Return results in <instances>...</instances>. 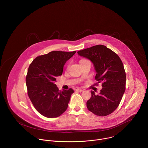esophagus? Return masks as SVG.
Here are the masks:
<instances>
[{"instance_id":"34e87169","label":"esophagus","mask_w":148,"mask_h":148,"mask_svg":"<svg viewBox=\"0 0 148 148\" xmlns=\"http://www.w3.org/2000/svg\"><path fill=\"white\" fill-rule=\"evenodd\" d=\"M76 90H77V91H78V92H83V91H84V90H83V89H79V88L77 89H76Z\"/></svg>"}]
</instances>
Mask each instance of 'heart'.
Wrapping results in <instances>:
<instances>
[{
	"instance_id": "1",
	"label": "heart",
	"mask_w": 148,
	"mask_h": 148,
	"mask_svg": "<svg viewBox=\"0 0 148 148\" xmlns=\"http://www.w3.org/2000/svg\"><path fill=\"white\" fill-rule=\"evenodd\" d=\"M82 60H84V59H83V60H81L80 62H81V61H82Z\"/></svg>"
}]
</instances>
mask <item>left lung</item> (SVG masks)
<instances>
[{"instance_id":"8db88e82","label":"left lung","mask_w":148,"mask_h":148,"mask_svg":"<svg viewBox=\"0 0 148 148\" xmlns=\"http://www.w3.org/2000/svg\"><path fill=\"white\" fill-rule=\"evenodd\" d=\"M77 53L92 61L96 71V84L102 83L99 95L91 90V97L86 102L88 109L100 116L111 114L119 106L126 89V76L121 58L103 45H95Z\"/></svg>"}]
</instances>
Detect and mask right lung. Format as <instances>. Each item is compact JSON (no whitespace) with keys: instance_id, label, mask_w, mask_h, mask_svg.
Masks as SVG:
<instances>
[{"instance_id":"obj_1","label":"right lung","mask_w":148,"mask_h":148,"mask_svg":"<svg viewBox=\"0 0 148 148\" xmlns=\"http://www.w3.org/2000/svg\"><path fill=\"white\" fill-rule=\"evenodd\" d=\"M76 52L53 51L36 57L26 77L28 96L36 110L49 118L60 116L67 108L74 90H59L55 82L62 75L66 62Z\"/></svg>"}]
</instances>
